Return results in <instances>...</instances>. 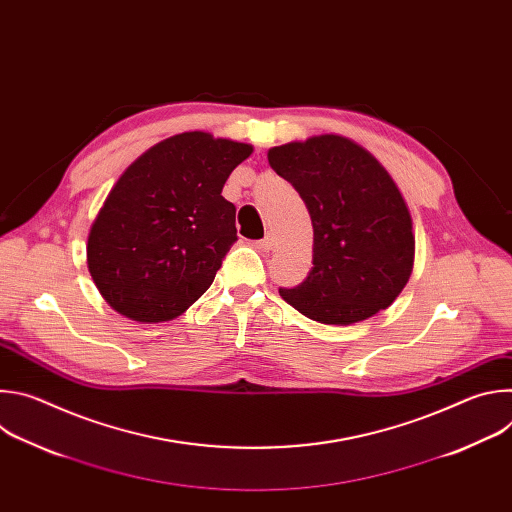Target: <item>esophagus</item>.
Masks as SVG:
<instances>
[{
    "mask_svg": "<svg viewBox=\"0 0 512 512\" xmlns=\"http://www.w3.org/2000/svg\"><path fill=\"white\" fill-rule=\"evenodd\" d=\"M255 249L261 251V253H269V251L275 249V239H273L271 235H267L265 239H261V241L255 243Z\"/></svg>",
    "mask_w": 512,
    "mask_h": 512,
    "instance_id": "34e87169",
    "label": "esophagus"
}]
</instances>
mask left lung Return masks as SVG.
I'll list each match as a JSON object with an SVG mask.
<instances>
[{"mask_svg": "<svg viewBox=\"0 0 512 512\" xmlns=\"http://www.w3.org/2000/svg\"><path fill=\"white\" fill-rule=\"evenodd\" d=\"M269 166L291 182L314 227V267L279 296L328 326L387 310L407 285L415 235L407 202L385 166L360 143L322 133L275 145Z\"/></svg>", "mask_w": 512, "mask_h": 512, "instance_id": "1", "label": "left lung"}]
</instances>
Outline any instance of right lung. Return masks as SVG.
<instances>
[{
  "mask_svg": "<svg viewBox=\"0 0 512 512\" xmlns=\"http://www.w3.org/2000/svg\"><path fill=\"white\" fill-rule=\"evenodd\" d=\"M251 154V143L184 131L119 176L87 241L89 273L115 312L170 322L204 294L237 241L223 186Z\"/></svg>",
  "mask_w": 512,
  "mask_h": 512,
  "instance_id": "obj_1",
  "label": "right lung"
}]
</instances>
